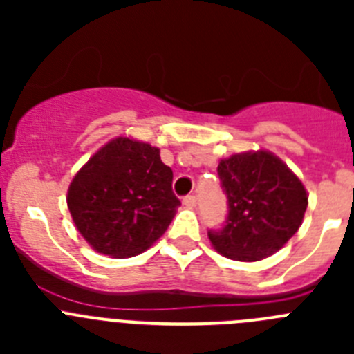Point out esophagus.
I'll return each instance as SVG.
<instances>
[{
	"label": "esophagus",
	"mask_w": 354,
	"mask_h": 354,
	"mask_svg": "<svg viewBox=\"0 0 354 354\" xmlns=\"http://www.w3.org/2000/svg\"><path fill=\"white\" fill-rule=\"evenodd\" d=\"M183 204L186 205V207L193 209V207H195V205H196V196H195V195L184 196V198H183Z\"/></svg>",
	"instance_id": "34e87169"
}]
</instances>
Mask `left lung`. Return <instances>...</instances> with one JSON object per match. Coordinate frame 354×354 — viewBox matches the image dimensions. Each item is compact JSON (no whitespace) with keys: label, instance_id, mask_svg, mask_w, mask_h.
Listing matches in <instances>:
<instances>
[{"label":"left lung","instance_id":"1","mask_svg":"<svg viewBox=\"0 0 354 354\" xmlns=\"http://www.w3.org/2000/svg\"><path fill=\"white\" fill-rule=\"evenodd\" d=\"M228 214L207 236L225 257L253 262L270 257L298 232L308 196L301 180L277 156L259 150L218 165Z\"/></svg>","mask_w":354,"mask_h":354}]
</instances>
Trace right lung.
Returning <instances> with one entry per match:
<instances>
[{"mask_svg":"<svg viewBox=\"0 0 354 354\" xmlns=\"http://www.w3.org/2000/svg\"><path fill=\"white\" fill-rule=\"evenodd\" d=\"M174 171L149 143L117 138L72 179L67 205L81 236L111 257H133L165 234L180 200Z\"/></svg>","mask_w":354,"mask_h":354,"instance_id":"right-lung-1","label":"right lung"}]
</instances>
